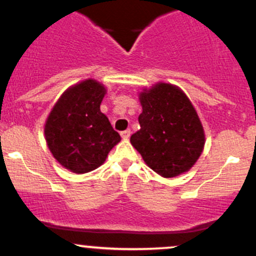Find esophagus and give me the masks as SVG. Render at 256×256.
I'll list each match as a JSON object with an SVG mask.
<instances>
[{
  "mask_svg": "<svg viewBox=\"0 0 256 256\" xmlns=\"http://www.w3.org/2000/svg\"><path fill=\"white\" fill-rule=\"evenodd\" d=\"M120 134H122V137L124 140H128V137H130V134H131V131L130 130H125V131H122V132H120Z\"/></svg>",
  "mask_w": 256,
  "mask_h": 256,
  "instance_id": "obj_1",
  "label": "esophagus"
}]
</instances>
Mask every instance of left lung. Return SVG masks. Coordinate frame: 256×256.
Instances as JSON below:
<instances>
[{
	"label": "left lung",
	"mask_w": 256,
	"mask_h": 256,
	"mask_svg": "<svg viewBox=\"0 0 256 256\" xmlns=\"http://www.w3.org/2000/svg\"><path fill=\"white\" fill-rule=\"evenodd\" d=\"M141 128L131 144L146 164L162 178H175L194 165L206 136L196 109L178 87L156 84L140 94Z\"/></svg>",
	"instance_id": "8db88e82"
}]
</instances>
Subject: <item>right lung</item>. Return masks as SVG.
Masks as SVG:
<instances>
[{
	"label": "right lung",
	"mask_w": 256,
	"mask_h": 256,
	"mask_svg": "<svg viewBox=\"0 0 256 256\" xmlns=\"http://www.w3.org/2000/svg\"><path fill=\"white\" fill-rule=\"evenodd\" d=\"M104 94L100 82L82 81L62 94L46 122L50 150L62 166L75 174L97 169L122 140L100 109Z\"/></svg>",
	"instance_id": "add662e5"
}]
</instances>
